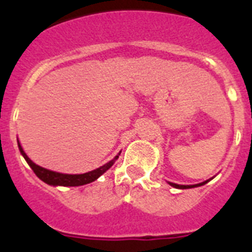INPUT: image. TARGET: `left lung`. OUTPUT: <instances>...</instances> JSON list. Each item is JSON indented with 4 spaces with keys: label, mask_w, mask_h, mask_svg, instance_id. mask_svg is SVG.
Wrapping results in <instances>:
<instances>
[{
    "label": "left lung",
    "mask_w": 252,
    "mask_h": 252,
    "mask_svg": "<svg viewBox=\"0 0 252 252\" xmlns=\"http://www.w3.org/2000/svg\"><path fill=\"white\" fill-rule=\"evenodd\" d=\"M208 182V180H207ZM207 182H203V183L201 184H197V186H179V184H175V183H169L170 186L175 187V188H180V189H188V188H194V187H199V186H203V184H206Z\"/></svg>",
    "instance_id": "8db88e82"
}]
</instances>
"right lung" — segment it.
Returning a JSON list of instances; mask_svg holds the SVG:
<instances>
[{
    "instance_id": "add662e5",
    "label": "right lung",
    "mask_w": 252,
    "mask_h": 252,
    "mask_svg": "<svg viewBox=\"0 0 252 252\" xmlns=\"http://www.w3.org/2000/svg\"><path fill=\"white\" fill-rule=\"evenodd\" d=\"M19 144V149L21 151L22 157L25 158V160L28 161L29 165L31 166V169L34 170L35 174L37 175V178L45 182L46 184H50V186H63V187H79V186H84V184L92 183L94 182L95 179H98L102 174H103L104 171H107L111 166L115 164V161L119 159V155H116L111 161H108L107 164H104L103 166L101 168L95 169V170L88 171V173H84V174H62V173H57V171H51L48 170L45 168H41V166L36 165L35 162H32L30 160V158L28 157L25 154V151L22 150L21 145H20V142L17 141Z\"/></svg>"
}]
</instances>
